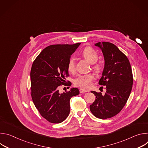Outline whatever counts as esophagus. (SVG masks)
<instances>
[{
	"label": "esophagus",
	"instance_id": "1",
	"mask_svg": "<svg viewBox=\"0 0 148 148\" xmlns=\"http://www.w3.org/2000/svg\"><path fill=\"white\" fill-rule=\"evenodd\" d=\"M79 90V92H80V93H84V92H88L87 90L82 89V88H80Z\"/></svg>",
	"mask_w": 148,
	"mask_h": 148
}]
</instances>
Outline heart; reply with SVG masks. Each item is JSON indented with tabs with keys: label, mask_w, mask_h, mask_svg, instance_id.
<instances>
[{
	"label": "heart",
	"mask_w": 148,
	"mask_h": 148,
	"mask_svg": "<svg viewBox=\"0 0 148 148\" xmlns=\"http://www.w3.org/2000/svg\"><path fill=\"white\" fill-rule=\"evenodd\" d=\"M82 56L90 64H94L92 66V69L97 72L99 73L101 70V67L99 64H94L98 58L97 53L91 48L87 47L84 49L82 53ZM68 70L70 72H73L75 70V61L74 59L71 57L69 59L68 62ZM94 78V75L90 73L87 74H81L78 75L74 80L75 86L84 88H88L91 86L92 80Z\"/></svg>",
	"instance_id": "b5f03b06"
}]
</instances>
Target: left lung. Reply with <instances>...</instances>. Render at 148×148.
I'll return each mask as SVG.
<instances>
[{"instance_id": "8db88e82", "label": "left lung", "mask_w": 148, "mask_h": 148, "mask_svg": "<svg viewBox=\"0 0 148 148\" xmlns=\"http://www.w3.org/2000/svg\"><path fill=\"white\" fill-rule=\"evenodd\" d=\"M103 53L105 64L98 84L106 86V92L91 91L96 97L90 108L97 118L105 119L118 114L130 95L133 75L129 60L114 44L98 42L95 44Z\"/></svg>"}]
</instances>
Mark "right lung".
<instances>
[{"mask_svg": "<svg viewBox=\"0 0 148 148\" xmlns=\"http://www.w3.org/2000/svg\"><path fill=\"white\" fill-rule=\"evenodd\" d=\"M51 45L39 54L34 61L30 71L31 95L41 115L51 123L64 121L70 113V100L79 94L77 88L60 93L61 85L70 86L66 78L69 75L68 62L72 54L80 45Z\"/></svg>", "mask_w": 148, "mask_h": 148, "instance_id": "obj_1", "label": "right lung"}]
</instances>
